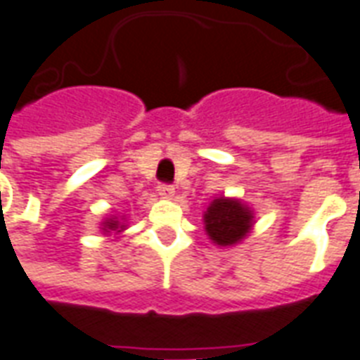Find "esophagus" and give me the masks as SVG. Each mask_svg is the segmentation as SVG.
I'll return each mask as SVG.
<instances>
[{"label":"esophagus","instance_id":"obj_1","mask_svg":"<svg viewBox=\"0 0 360 360\" xmlns=\"http://www.w3.org/2000/svg\"><path fill=\"white\" fill-rule=\"evenodd\" d=\"M158 194H160L162 198H174L175 188L172 185H158Z\"/></svg>","mask_w":360,"mask_h":360}]
</instances>
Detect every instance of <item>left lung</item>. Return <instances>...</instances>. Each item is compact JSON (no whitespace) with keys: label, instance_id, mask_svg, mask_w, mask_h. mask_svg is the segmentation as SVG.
<instances>
[{"label":"left lung","instance_id":"8db88e82","mask_svg":"<svg viewBox=\"0 0 360 360\" xmlns=\"http://www.w3.org/2000/svg\"><path fill=\"white\" fill-rule=\"evenodd\" d=\"M255 226V211L240 198L217 196L204 211V230L213 245L226 249L245 240Z\"/></svg>","mask_w":360,"mask_h":360}]
</instances>
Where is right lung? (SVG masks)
Segmentation results:
<instances>
[{"instance_id": "1", "label": "right lung", "mask_w": 360, "mask_h": 360, "mask_svg": "<svg viewBox=\"0 0 360 360\" xmlns=\"http://www.w3.org/2000/svg\"><path fill=\"white\" fill-rule=\"evenodd\" d=\"M126 229V215H107L100 224V230L105 236H120Z\"/></svg>"}]
</instances>
